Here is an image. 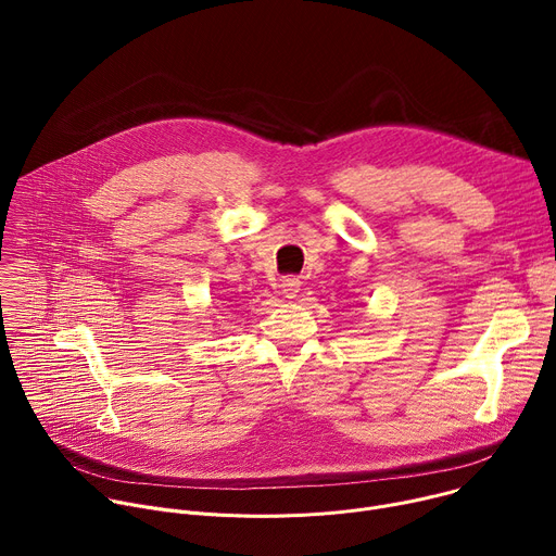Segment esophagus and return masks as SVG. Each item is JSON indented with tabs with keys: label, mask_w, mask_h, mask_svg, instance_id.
<instances>
[{
	"label": "esophagus",
	"mask_w": 556,
	"mask_h": 556,
	"mask_svg": "<svg viewBox=\"0 0 556 556\" xmlns=\"http://www.w3.org/2000/svg\"><path fill=\"white\" fill-rule=\"evenodd\" d=\"M279 288H281V294H286L288 299H292V296H296V292H299V288H301V281H299V277H294V275H288V277L281 279Z\"/></svg>",
	"instance_id": "1"
}]
</instances>
